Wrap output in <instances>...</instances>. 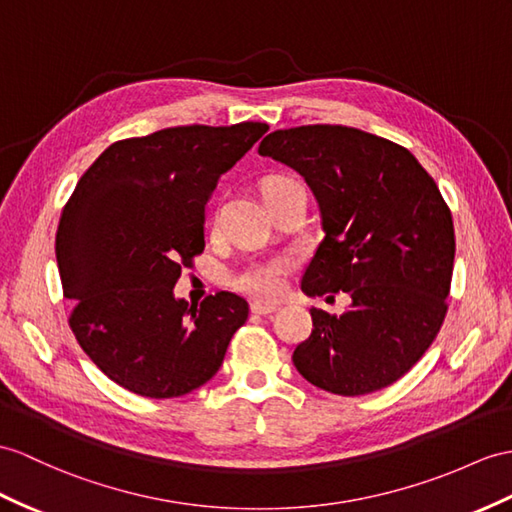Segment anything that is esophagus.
<instances>
[{"instance_id":"1","label":"esophagus","mask_w":512,"mask_h":512,"mask_svg":"<svg viewBox=\"0 0 512 512\" xmlns=\"http://www.w3.org/2000/svg\"><path fill=\"white\" fill-rule=\"evenodd\" d=\"M278 306L276 304H265V302H252V313L254 315H271L276 313Z\"/></svg>"}]
</instances>
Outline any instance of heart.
<instances>
[{
    "label": "heart",
    "instance_id": "1",
    "mask_svg": "<svg viewBox=\"0 0 512 512\" xmlns=\"http://www.w3.org/2000/svg\"><path fill=\"white\" fill-rule=\"evenodd\" d=\"M286 182H293V180H289V178H271L265 184V191L273 189V186L286 184ZM217 223H219V215H213V219H210V228L215 230ZM286 269H289V265H286L284 260H278V258L276 260H265V263H256L252 267H247L243 273H239V276H236V280H234V284L239 286L241 291L254 295V297L273 299V297H278L284 289Z\"/></svg>",
    "mask_w": 512,
    "mask_h": 512
}]
</instances>
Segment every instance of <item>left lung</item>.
Returning <instances> with one entry per match:
<instances>
[{
  "instance_id": "8db88e82",
  "label": "left lung",
  "mask_w": 512,
  "mask_h": 512,
  "mask_svg": "<svg viewBox=\"0 0 512 512\" xmlns=\"http://www.w3.org/2000/svg\"><path fill=\"white\" fill-rule=\"evenodd\" d=\"M260 156L295 169L326 232L302 291L347 293L341 317L313 308L297 371L334 395H367L417 365L447 315L454 221L430 173L406 147L347 126L276 130Z\"/></svg>"
}]
</instances>
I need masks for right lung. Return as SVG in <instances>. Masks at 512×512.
Instances as JSON below:
<instances>
[{
	"label": "right lung",
	"instance_id": "obj_1",
	"mask_svg": "<svg viewBox=\"0 0 512 512\" xmlns=\"http://www.w3.org/2000/svg\"><path fill=\"white\" fill-rule=\"evenodd\" d=\"M269 130L267 123L178 126L112 143L62 208L56 260L69 326L106 376L167 400L219 371L247 321L243 297L176 299L184 267L204 252V206L219 178Z\"/></svg>",
	"mask_w": 512,
	"mask_h": 512
}]
</instances>
